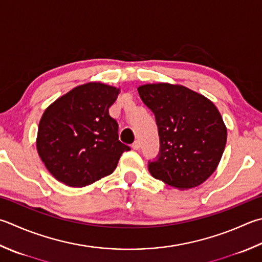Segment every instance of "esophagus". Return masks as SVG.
I'll use <instances>...</instances> for the list:
<instances>
[{"label": "esophagus", "mask_w": 262, "mask_h": 262, "mask_svg": "<svg viewBox=\"0 0 262 262\" xmlns=\"http://www.w3.org/2000/svg\"><path fill=\"white\" fill-rule=\"evenodd\" d=\"M132 148H133V149H135V150L139 149V148H140V141H139V140H136L135 142H133V144H132Z\"/></svg>", "instance_id": "1"}]
</instances>
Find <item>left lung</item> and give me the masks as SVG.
Returning <instances> with one entry per match:
<instances>
[{"instance_id": "8db88e82", "label": "left lung", "mask_w": 262, "mask_h": 262, "mask_svg": "<svg viewBox=\"0 0 262 262\" xmlns=\"http://www.w3.org/2000/svg\"><path fill=\"white\" fill-rule=\"evenodd\" d=\"M138 92L159 126L161 150L159 159L148 164L150 174L181 190L203 184L218 167L227 142L218 108L179 84H144Z\"/></svg>"}]
</instances>
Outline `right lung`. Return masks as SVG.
<instances>
[{"mask_svg":"<svg viewBox=\"0 0 262 262\" xmlns=\"http://www.w3.org/2000/svg\"><path fill=\"white\" fill-rule=\"evenodd\" d=\"M120 89L89 82L53 101L41 117L36 148L48 171L70 187H84L113 173L130 147L118 140L110 115Z\"/></svg>","mask_w":262,"mask_h":262,"instance_id":"add662e5","label":"right lung"}]
</instances>
